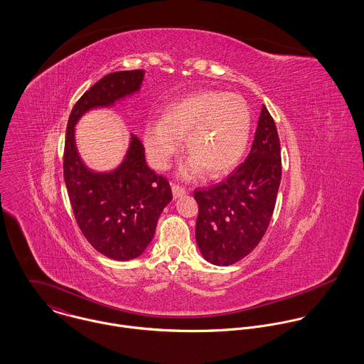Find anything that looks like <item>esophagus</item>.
Here are the masks:
<instances>
[{"mask_svg": "<svg viewBox=\"0 0 364 364\" xmlns=\"http://www.w3.org/2000/svg\"><path fill=\"white\" fill-rule=\"evenodd\" d=\"M172 193H173V198L178 199V198H181V196H183L186 193V189L183 186H179V185L173 183L172 185Z\"/></svg>", "mask_w": 364, "mask_h": 364, "instance_id": "34e87169", "label": "esophagus"}]
</instances>
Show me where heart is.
I'll return each mask as SVG.
<instances>
[{"mask_svg":"<svg viewBox=\"0 0 364 364\" xmlns=\"http://www.w3.org/2000/svg\"><path fill=\"white\" fill-rule=\"evenodd\" d=\"M251 134V112L242 97L203 91L164 106L161 120L144 127V146L156 169H166L181 150L191 156L182 175L192 178L202 168L210 176L231 171L242 158Z\"/></svg>","mask_w":364,"mask_h":364,"instance_id":"1","label":"heart"}]
</instances>
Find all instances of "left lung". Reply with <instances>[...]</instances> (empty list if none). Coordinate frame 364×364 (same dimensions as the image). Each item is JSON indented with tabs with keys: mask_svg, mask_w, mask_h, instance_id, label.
<instances>
[{
	"mask_svg": "<svg viewBox=\"0 0 364 364\" xmlns=\"http://www.w3.org/2000/svg\"><path fill=\"white\" fill-rule=\"evenodd\" d=\"M280 179V141L263 105L245 162L224 182L195 191L196 242L205 259L228 266L254 251L270 223Z\"/></svg>",
	"mask_w": 364,
	"mask_h": 364,
	"instance_id": "8db88e82",
	"label": "left lung"
}]
</instances>
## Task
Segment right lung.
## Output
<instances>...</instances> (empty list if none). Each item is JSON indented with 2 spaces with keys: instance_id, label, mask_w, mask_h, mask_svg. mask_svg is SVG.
Instances as JSON below:
<instances>
[{
  "instance_id": "add662e5",
  "label": "right lung",
  "mask_w": 364,
  "mask_h": 364,
  "mask_svg": "<svg viewBox=\"0 0 364 364\" xmlns=\"http://www.w3.org/2000/svg\"><path fill=\"white\" fill-rule=\"evenodd\" d=\"M143 78V70L105 75L74 105L67 123L63 169L70 203L84 237L110 259H134L146 251L162 210L172 200V191L169 182L147 165L137 136L132 134L116 169L95 172L77 151L74 127L88 110L112 106L137 92Z\"/></svg>"
}]
</instances>
